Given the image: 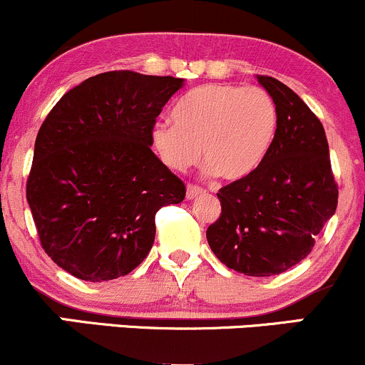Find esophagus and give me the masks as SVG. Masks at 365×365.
Returning <instances> with one entry per match:
<instances>
[{
  "instance_id": "34e87169",
  "label": "esophagus",
  "mask_w": 365,
  "mask_h": 365,
  "mask_svg": "<svg viewBox=\"0 0 365 365\" xmlns=\"http://www.w3.org/2000/svg\"><path fill=\"white\" fill-rule=\"evenodd\" d=\"M202 194H204L202 187H197V185H188L187 187V199H195L197 195H202Z\"/></svg>"
}]
</instances>
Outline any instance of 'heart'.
<instances>
[{"instance_id":"b5f03b06","label":"heart","mask_w":365,"mask_h":365,"mask_svg":"<svg viewBox=\"0 0 365 365\" xmlns=\"http://www.w3.org/2000/svg\"><path fill=\"white\" fill-rule=\"evenodd\" d=\"M173 123L153 127V145L166 166L185 171L200 158L206 173L225 180L250 175L269 153L278 128L274 99L261 87L211 83L178 99Z\"/></svg>"}]
</instances>
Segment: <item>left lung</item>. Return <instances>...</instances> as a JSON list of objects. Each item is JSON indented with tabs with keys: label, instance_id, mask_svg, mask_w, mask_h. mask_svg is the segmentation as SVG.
Segmentation results:
<instances>
[{
	"label": "left lung",
	"instance_id": "1",
	"mask_svg": "<svg viewBox=\"0 0 365 365\" xmlns=\"http://www.w3.org/2000/svg\"><path fill=\"white\" fill-rule=\"evenodd\" d=\"M257 81L276 103V137L252 173L217 192L221 215L206 237L226 267L271 276L307 257L336 211L338 185L319 118L284 83Z\"/></svg>",
	"mask_w": 365,
	"mask_h": 365
}]
</instances>
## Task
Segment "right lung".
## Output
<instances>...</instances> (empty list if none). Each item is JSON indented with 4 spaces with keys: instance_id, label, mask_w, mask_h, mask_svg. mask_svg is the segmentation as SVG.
Segmentation results:
<instances>
[{
    "instance_id": "obj_1",
    "label": "right lung",
    "mask_w": 365,
    "mask_h": 365,
    "mask_svg": "<svg viewBox=\"0 0 365 365\" xmlns=\"http://www.w3.org/2000/svg\"><path fill=\"white\" fill-rule=\"evenodd\" d=\"M183 78L130 70L70 89L36 139L27 202L44 252L83 282L135 269L156 237V212L185 185L150 150L153 127Z\"/></svg>"
}]
</instances>
